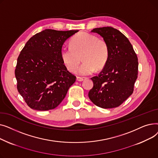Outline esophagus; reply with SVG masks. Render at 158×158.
I'll return each mask as SVG.
<instances>
[{
    "label": "esophagus",
    "mask_w": 158,
    "mask_h": 158,
    "mask_svg": "<svg viewBox=\"0 0 158 158\" xmlns=\"http://www.w3.org/2000/svg\"><path fill=\"white\" fill-rule=\"evenodd\" d=\"M86 77H77V81L81 82V81H83L85 80H86Z\"/></svg>",
    "instance_id": "obj_1"
}]
</instances>
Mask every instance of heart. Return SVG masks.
Masks as SVG:
<instances>
[{"instance_id":"obj_1","label":"heart","mask_w":158,"mask_h":158,"mask_svg":"<svg viewBox=\"0 0 158 158\" xmlns=\"http://www.w3.org/2000/svg\"><path fill=\"white\" fill-rule=\"evenodd\" d=\"M61 57L66 68L75 72L83 60L84 63L77 73L80 76H88L96 70L100 71L106 66L109 58L110 49L104 40L94 35L81 32L70 41V47L61 49Z\"/></svg>"}]
</instances>
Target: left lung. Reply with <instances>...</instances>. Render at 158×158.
Returning a JSON list of instances; mask_svg holds the SVG:
<instances>
[{
    "label": "left lung",
    "instance_id": "obj_1",
    "mask_svg": "<svg viewBox=\"0 0 158 158\" xmlns=\"http://www.w3.org/2000/svg\"><path fill=\"white\" fill-rule=\"evenodd\" d=\"M108 45L109 58L97 76L91 78L94 87L88 97L96 106L104 109L121 105L132 95L138 77V61L131 44L125 35L111 27L95 28Z\"/></svg>",
    "mask_w": 158,
    "mask_h": 158
}]
</instances>
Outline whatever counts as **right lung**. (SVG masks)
<instances>
[{
    "instance_id": "1",
    "label": "right lung",
    "mask_w": 158,
    "mask_h": 158,
    "mask_svg": "<svg viewBox=\"0 0 158 158\" xmlns=\"http://www.w3.org/2000/svg\"><path fill=\"white\" fill-rule=\"evenodd\" d=\"M78 31L45 29L31 37L22 50L15 73L19 92L31 108H56L76 81L60 52L64 41Z\"/></svg>"
}]
</instances>
